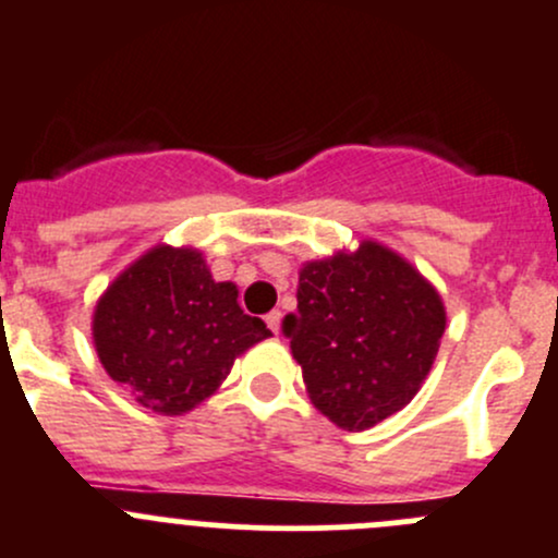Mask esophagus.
<instances>
[{
	"label": "esophagus",
	"mask_w": 558,
	"mask_h": 558,
	"mask_svg": "<svg viewBox=\"0 0 558 558\" xmlns=\"http://www.w3.org/2000/svg\"><path fill=\"white\" fill-rule=\"evenodd\" d=\"M265 323H268L270 331L279 333V328H282V312H279V310L268 312V315H265Z\"/></svg>",
	"instance_id": "esophagus-1"
}]
</instances>
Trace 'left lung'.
Instances as JSON below:
<instances>
[{
    "label": "left lung",
    "instance_id": "8db88e82",
    "mask_svg": "<svg viewBox=\"0 0 558 558\" xmlns=\"http://www.w3.org/2000/svg\"><path fill=\"white\" fill-rule=\"evenodd\" d=\"M295 299L284 337L323 416L359 433L416 397L441 348L447 310L402 254L364 238L353 252L310 259Z\"/></svg>",
    "mask_w": 558,
    "mask_h": 558
}]
</instances>
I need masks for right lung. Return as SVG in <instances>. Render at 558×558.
Listing matches in <instances>:
<instances>
[{
	"label": "right lung",
	"mask_w": 558,
	"mask_h": 558,
	"mask_svg": "<svg viewBox=\"0 0 558 558\" xmlns=\"http://www.w3.org/2000/svg\"><path fill=\"white\" fill-rule=\"evenodd\" d=\"M268 337L259 317L243 315L235 284L216 282L199 248L169 243L134 259L93 312L106 375L163 416L208 400L238 355Z\"/></svg>",
	"instance_id": "obj_1"
}]
</instances>
